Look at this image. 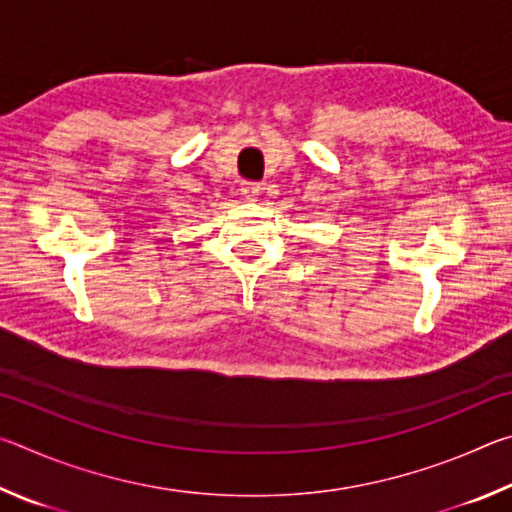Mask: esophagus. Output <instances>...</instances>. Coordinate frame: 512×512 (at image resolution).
<instances>
[{"label": "esophagus", "instance_id": "1", "mask_svg": "<svg viewBox=\"0 0 512 512\" xmlns=\"http://www.w3.org/2000/svg\"><path fill=\"white\" fill-rule=\"evenodd\" d=\"M259 192H262V187H259V183H241V194H244L246 198H250V201H255V198L259 196Z\"/></svg>", "mask_w": 512, "mask_h": 512}]
</instances>
